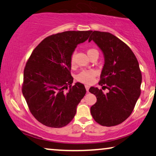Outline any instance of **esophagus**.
<instances>
[{
    "label": "esophagus",
    "instance_id": "34e87169",
    "mask_svg": "<svg viewBox=\"0 0 156 156\" xmlns=\"http://www.w3.org/2000/svg\"><path fill=\"white\" fill-rule=\"evenodd\" d=\"M85 87H86V91L88 92V90H89V86H88V85H86V86H85Z\"/></svg>",
    "mask_w": 156,
    "mask_h": 156
}]
</instances>
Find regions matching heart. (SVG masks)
I'll list each match as a JSON object with an SVG mask.
<instances>
[{
	"mask_svg": "<svg viewBox=\"0 0 156 156\" xmlns=\"http://www.w3.org/2000/svg\"><path fill=\"white\" fill-rule=\"evenodd\" d=\"M98 52L97 50L95 49H88L87 51L88 55L90 56L94 53ZM75 53H73L70 58V64L71 66L73 67L75 66ZM96 76V72L94 70H82L76 76V79L78 81L84 84H90L94 82Z\"/></svg>",
	"mask_w": 156,
	"mask_h": 156,
	"instance_id": "b5f03b06",
	"label": "heart"
}]
</instances>
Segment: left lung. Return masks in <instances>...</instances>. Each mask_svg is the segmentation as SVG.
Segmentation results:
<instances>
[{"label": "left lung", "instance_id": "8db88e82", "mask_svg": "<svg viewBox=\"0 0 156 156\" xmlns=\"http://www.w3.org/2000/svg\"><path fill=\"white\" fill-rule=\"evenodd\" d=\"M104 53L105 62L98 84L102 89L90 87L97 101L90 107L94 120L102 126L119 125L130 116L141 93L142 73L131 49L109 32L94 31L89 38Z\"/></svg>", "mask_w": 156, "mask_h": 156}]
</instances>
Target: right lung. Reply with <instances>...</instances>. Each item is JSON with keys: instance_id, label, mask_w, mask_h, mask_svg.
<instances>
[{"instance_id": "add662e5", "label": "right lung", "mask_w": 156, "mask_h": 156, "mask_svg": "<svg viewBox=\"0 0 156 156\" xmlns=\"http://www.w3.org/2000/svg\"><path fill=\"white\" fill-rule=\"evenodd\" d=\"M92 31H67L43 39L31 52L23 70L22 93L35 119L60 128L73 119L86 90L70 73V58Z\"/></svg>"}]
</instances>
